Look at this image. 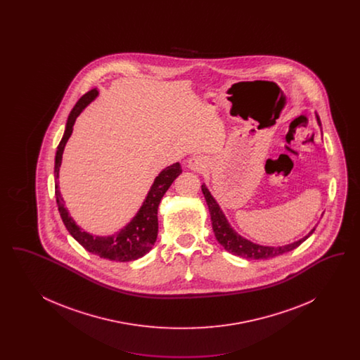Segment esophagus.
Wrapping results in <instances>:
<instances>
[{
    "instance_id": "obj_1",
    "label": "esophagus",
    "mask_w": 360,
    "mask_h": 360,
    "mask_svg": "<svg viewBox=\"0 0 360 360\" xmlns=\"http://www.w3.org/2000/svg\"><path fill=\"white\" fill-rule=\"evenodd\" d=\"M188 163V169H191L194 172H201L205 169V160L200 155H194L193 158H190Z\"/></svg>"
}]
</instances>
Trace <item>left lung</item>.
Returning <instances> with one entry per match:
<instances>
[{
    "mask_svg": "<svg viewBox=\"0 0 360 360\" xmlns=\"http://www.w3.org/2000/svg\"><path fill=\"white\" fill-rule=\"evenodd\" d=\"M317 121L320 122V119L317 116ZM202 193L205 195L206 202L209 206V212H210V220H212V226H213V232L217 241L223 245L224 248L238 257H247V259H270V257H278L282 255L285 252H289L291 250L297 248L302 241L308 239L309 236L313 233V231L309 233L308 236H305L304 239L298 240L295 243H291L283 247H264V245H259L250 240L244 239L239 236L226 221L225 216H224L221 209L219 204L214 201V198L212 197V194L209 193V190L206 188L205 185H202Z\"/></svg>",
    "mask_w": 360,
    "mask_h": 360,
    "instance_id": "1",
    "label": "left lung"
}]
</instances>
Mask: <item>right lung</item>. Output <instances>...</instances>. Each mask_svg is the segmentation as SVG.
I'll use <instances>...</instances> for the list:
<instances>
[{"label": "right lung", "mask_w": 360, "mask_h": 360, "mask_svg": "<svg viewBox=\"0 0 360 360\" xmlns=\"http://www.w3.org/2000/svg\"><path fill=\"white\" fill-rule=\"evenodd\" d=\"M97 94L98 91L96 87L89 90L78 100V103H75V106L70 112L65 135L62 137L55 155V172H53L55 181H56L55 197H56V204H58L60 217L63 220V224L66 225L70 235L85 250L103 259L116 260V262H129V260L144 257L153 248L158 236V206L160 204V200L165 195V193L172 186L174 179L182 172V169L179 163H174L172 166H169L167 169L160 172L155 178L154 185L151 186L146 201L143 202V206L137 212L134 220L125 228H122L115 236H105V238L91 236L90 233L81 231V228L74 223V220L69 216L68 209L65 207L63 198L59 193L58 178H59V167L62 163L63 150L70 135L72 134L74 122L79 116V113L85 109L86 105L91 103L97 97Z\"/></svg>", "instance_id": "add662e5"}]
</instances>
